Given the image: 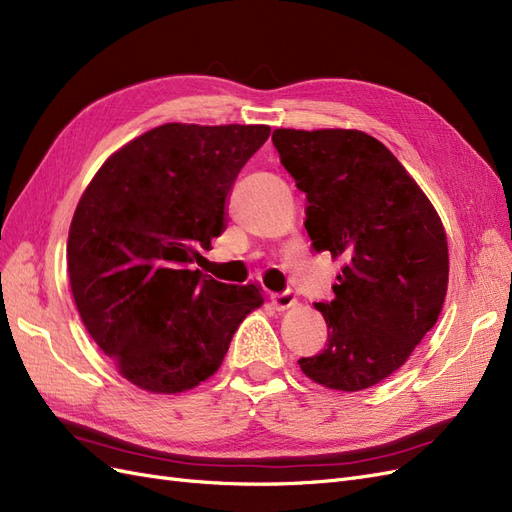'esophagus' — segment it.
I'll list each match as a JSON object with an SVG mask.
<instances>
[{"mask_svg":"<svg viewBox=\"0 0 512 512\" xmlns=\"http://www.w3.org/2000/svg\"><path fill=\"white\" fill-rule=\"evenodd\" d=\"M271 303H273L277 312H284V309H290L294 303H297V292L290 290V288H286L284 292H273Z\"/></svg>","mask_w":512,"mask_h":512,"instance_id":"34e87169","label":"esophagus"}]
</instances>
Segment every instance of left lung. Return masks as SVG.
<instances>
[{
    "mask_svg": "<svg viewBox=\"0 0 512 512\" xmlns=\"http://www.w3.org/2000/svg\"><path fill=\"white\" fill-rule=\"evenodd\" d=\"M280 162L305 194L314 252L344 260L333 301L314 307L329 339L299 365L335 391L389 378L438 322L448 284L446 232L393 153L359 130H275Z\"/></svg>",
    "mask_w": 512,
    "mask_h": 512,
    "instance_id": "obj_1",
    "label": "left lung"
}]
</instances>
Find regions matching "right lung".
Masks as SVG:
<instances>
[{
  "instance_id": "1",
  "label": "right lung",
  "mask_w": 512,
  "mask_h": 512,
  "mask_svg": "<svg viewBox=\"0 0 512 512\" xmlns=\"http://www.w3.org/2000/svg\"><path fill=\"white\" fill-rule=\"evenodd\" d=\"M269 126L164 123L108 158L68 237L83 324L119 374L151 393L213 376L243 318L265 303L254 284L194 269L226 230V203Z\"/></svg>"
}]
</instances>
